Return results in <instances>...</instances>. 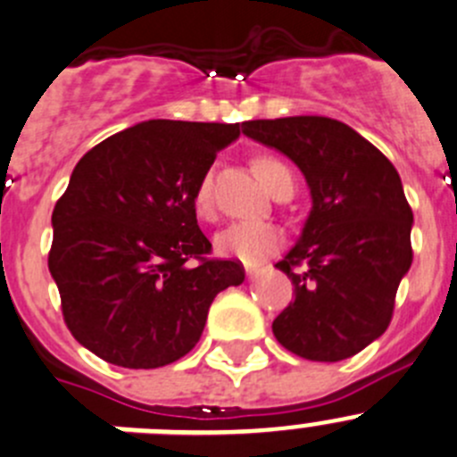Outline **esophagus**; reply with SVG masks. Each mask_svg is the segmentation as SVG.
Masks as SVG:
<instances>
[{
	"label": "esophagus",
	"mask_w": 457,
	"mask_h": 457,
	"mask_svg": "<svg viewBox=\"0 0 457 457\" xmlns=\"http://www.w3.org/2000/svg\"><path fill=\"white\" fill-rule=\"evenodd\" d=\"M245 274H247V278H250V281H252V278L259 277L261 268H259V265H245Z\"/></svg>",
	"instance_id": "obj_1"
}]
</instances>
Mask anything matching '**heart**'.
I'll list each match as a JSON object with an SVG mask.
<instances>
[{"label": "heart", "instance_id": "heart-1", "mask_svg": "<svg viewBox=\"0 0 457 457\" xmlns=\"http://www.w3.org/2000/svg\"><path fill=\"white\" fill-rule=\"evenodd\" d=\"M254 170L259 179L263 180L265 187L270 192L283 183L292 185V174L281 161L270 156L256 158ZM194 210L201 219H210L214 212V201H212V174H203L198 180L196 189H194ZM283 237L281 229L272 223H263V220H238V223L228 225L220 229L214 238L216 252L223 256H232V259L245 261V263H256V261L265 259L272 252L278 250Z\"/></svg>", "mask_w": 457, "mask_h": 457}]
</instances>
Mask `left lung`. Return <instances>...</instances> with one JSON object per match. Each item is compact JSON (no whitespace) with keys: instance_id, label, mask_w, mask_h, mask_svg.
Masks as SVG:
<instances>
[{"instance_id":"left-lung-1","label":"left lung","mask_w":457,"mask_h":457,"mask_svg":"<svg viewBox=\"0 0 457 457\" xmlns=\"http://www.w3.org/2000/svg\"><path fill=\"white\" fill-rule=\"evenodd\" d=\"M243 134L290 158L312 198L299 241L277 263L295 301L272 321L274 337L303 360H348L384 335L413 263V212L400 174L332 118L250 120Z\"/></svg>"}]
</instances>
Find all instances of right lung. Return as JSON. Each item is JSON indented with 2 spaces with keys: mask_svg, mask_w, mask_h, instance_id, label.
<instances>
[{
  "mask_svg": "<svg viewBox=\"0 0 457 457\" xmlns=\"http://www.w3.org/2000/svg\"><path fill=\"white\" fill-rule=\"evenodd\" d=\"M241 127L147 120L79 158L53 210L48 270L71 335L93 355L171 364L198 344L214 296L243 283L241 263L205 256L192 201Z\"/></svg>",
  "mask_w": 457,
  "mask_h": 457,
  "instance_id": "obj_1",
  "label": "right lung"
}]
</instances>
